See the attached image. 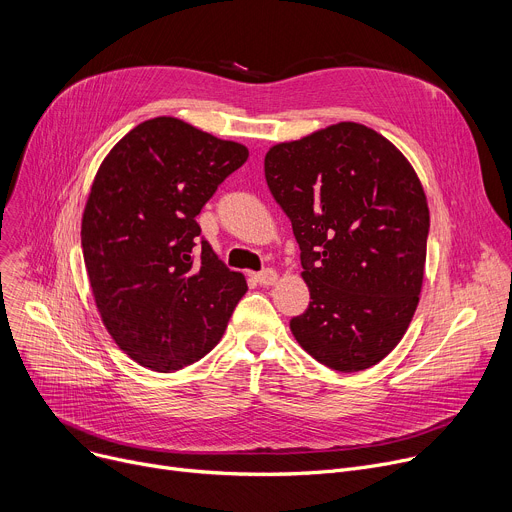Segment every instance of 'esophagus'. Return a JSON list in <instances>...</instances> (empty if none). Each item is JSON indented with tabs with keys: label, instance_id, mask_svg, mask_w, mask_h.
Segmentation results:
<instances>
[{
	"label": "esophagus",
	"instance_id": "esophagus-1",
	"mask_svg": "<svg viewBox=\"0 0 512 512\" xmlns=\"http://www.w3.org/2000/svg\"><path fill=\"white\" fill-rule=\"evenodd\" d=\"M277 281H279V274H277V270H272V268H266V270L256 274V283H260L262 287L274 285Z\"/></svg>",
	"mask_w": 512,
	"mask_h": 512
}]
</instances>
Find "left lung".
<instances>
[{"label": "left lung", "mask_w": 512, "mask_h": 512, "mask_svg": "<svg viewBox=\"0 0 512 512\" xmlns=\"http://www.w3.org/2000/svg\"><path fill=\"white\" fill-rule=\"evenodd\" d=\"M264 176L311 297L291 320L295 340L340 373L377 365L406 334L424 279L430 215L414 168L377 131L338 123L272 145Z\"/></svg>", "instance_id": "obj_1"}]
</instances>
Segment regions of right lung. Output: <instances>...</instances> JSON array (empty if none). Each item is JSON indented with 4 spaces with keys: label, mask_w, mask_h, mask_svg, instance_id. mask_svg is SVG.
<instances>
[{
    "label": "right lung",
    "mask_w": 512,
    "mask_h": 512,
    "mask_svg": "<svg viewBox=\"0 0 512 512\" xmlns=\"http://www.w3.org/2000/svg\"><path fill=\"white\" fill-rule=\"evenodd\" d=\"M246 160L242 143L157 116L100 164L82 217L84 262L106 330L141 367L172 373L203 359L248 291L196 223Z\"/></svg>",
    "instance_id": "1"
}]
</instances>
